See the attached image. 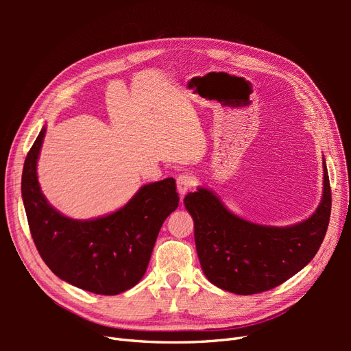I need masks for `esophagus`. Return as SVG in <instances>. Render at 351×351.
<instances>
[{"label":"esophagus","instance_id":"34e87169","mask_svg":"<svg viewBox=\"0 0 351 351\" xmlns=\"http://www.w3.org/2000/svg\"><path fill=\"white\" fill-rule=\"evenodd\" d=\"M193 186L195 180L190 174H180L177 177V192L180 193V197H183Z\"/></svg>","mask_w":351,"mask_h":351}]
</instances>
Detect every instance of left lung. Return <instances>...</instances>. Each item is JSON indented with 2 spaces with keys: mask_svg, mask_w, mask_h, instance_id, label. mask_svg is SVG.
<instances>
[{
  "mask_svg": "<svg viewBox=\"0 0 351 351\" xmlns=\"http://www.w3.org/2000/svg\"><path fill=\"white\" fill-rule=\"evenodd\" d=\"M324 189L313 214L297 224L262 226L231 212L215 192L197 187L184 206L195 222V243L206 278L221 290L249 295L291 278L319 250L331 215L325 158Z\"/></svg>",
  "mask_w": 351,
  "mask_h": 351,
  "instance_id": "1",
  "label": "left lung"
}]
</instances>
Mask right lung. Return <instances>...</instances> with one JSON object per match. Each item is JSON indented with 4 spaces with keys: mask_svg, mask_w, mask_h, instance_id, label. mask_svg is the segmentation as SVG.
I'll return each instance as SVG.
<instances>
[{
    "mask_svg": "<svg viewBox=\"0 0 351 351\" xmlns=\"http://www.w3.org/2000/svg\"><path fill=\"white\" fill-rule=\"evenodd\" d=\"M47 127L25 159L22 197L40 258L58 278L95 294L115 295L142 280L158 232L178 206L173 177L142 186L108 215L74 219L47 200L38 182V159Z\"/></svg>",
    "mask_w": 351,
    "mask_h": 351,
    "instance_id": "right-lung-1",
    "label": "right lung"
}]
</instances>
